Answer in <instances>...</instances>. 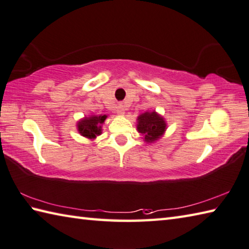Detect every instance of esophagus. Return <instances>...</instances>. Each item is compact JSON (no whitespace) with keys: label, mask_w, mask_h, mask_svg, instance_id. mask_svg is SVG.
Masks as SVG:
<instances>
[{"label":"esophagus","mask_w":249,"mask_h":249,"mask_svg":"<svg viewBox=\"0 0 249 249\" xmlns=\"http://www.w3.org/2000/svg\"><path fill=\"white\" fill-rule=\"evenodd\" d=\"M117 111H118L119 115H124V112H125V107H124V105L119 104L118 107H117Z\"/></svg>","instance_id":"34e87169"}]
</instances>
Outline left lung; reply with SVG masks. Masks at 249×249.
Wrapping results in <instances>:
<instances>
[{
    "instance_id": "left-lung-1",
    "label": "left lung",
    "mask_w": 249,
    "mask_h": 249,
    "mask_svg": "<svg viewBox=\"0 0 249 249\" xmlns=\"http://www.w3.org/2000/svg\"><path fill=\"white\" fill-rule=\"evenodd\" d=\"M166 123L155 111L144 112L138 118V131L145 137V141L153 142L165 132Z\"/></svg>"
}]
</instances>
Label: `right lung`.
Wrapping results in <instances>:
<instances>
[{"mask_svg":"<svg viewBox=\"0 0 249 249\" xmlns=\"http://www.w3.org/2000/svg\"><path fill=\"white\" fill-rule=\"evenodd\" d=\"M107 116H91L89 118L81 120L78 124V130L83 137L94 139L102 133L101 124L104 123Z\"/></svg>","mask_w":249,"mask_h":249,"instance_id":"1","label":"right lung"}]
</instances>
